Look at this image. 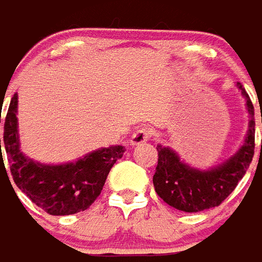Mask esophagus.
Masks as SVG:
<instances>
[{
  "mask_svg": "<svg viewBox=\"0 0 262 262\" xmlns=\"http://www.w3.org/2000/svg\"><path fill=\"white\" fill-rule=\"evenodd\" d=\"M151 137H152L151 128L141 127L135 131L134 134H133L129 142H131V145H140V144H142V142H146V141L151 140Z\"/></svg>",
  "mask_w": 262,
  "mask_h": 262,
  "instance_id": "34e87169",
  "label": "esophagus"
}]
</instances>
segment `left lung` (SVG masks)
<instances>
[{
	"label": "left lung",
	"mask_w": 262,
	"mask_h": 262,
	"mask_svg": "<svg viewBox=\"0 0 262 262\" xmlns=\"http://www.w3.org/2000/svg\"><path fill=\"white\" fill-rule=\"evenodd\" d=\"M246 100L248 131L238 151L224 162L207 169L186 164L170 146L158 144V166L154 175V187L158 196L178 210L198 213L216 207L229 196L246 175L254 155V105L240 83H235ZM262 121V120H261ZM262 151V145H261Z\"/></svg>",
	"instance_id": "obj_1"
}]
</instances>
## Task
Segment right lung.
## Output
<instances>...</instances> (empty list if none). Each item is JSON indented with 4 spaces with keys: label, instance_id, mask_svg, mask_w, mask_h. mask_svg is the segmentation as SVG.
I'll list each match as a JSON object with an SVG mask.
<instances>
[{
    "label": "right lung",
    "instance_id": "obj_1",
    "mask_svg": "<svg viewBox=\"0 0 262 262\" xmlns=\"http://www.w3.org/2000/svg\"><path fill=\"white\" fill-rule=\"evenodd\" d=\"M16 116L18 94H14L4 124V144L16 186L52 216H69L89 209L101 193L108 172L124 155L125 148L111 145L89 152L72 162L42 164L22 152Z\"/></svg>",
    "mask_w": 262,
    "mask_h": 262
}]
</instances>
